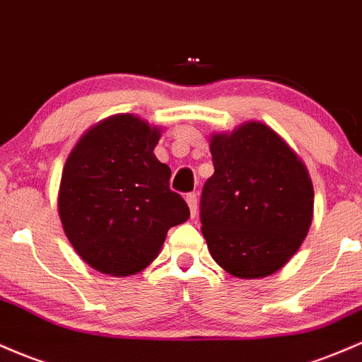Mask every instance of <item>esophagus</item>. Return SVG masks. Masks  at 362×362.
Instances as JSON below:
<instances>
[{
  "label": "esophagus",
  "mask_w": 362,
  "mask_h": 362,
  "mask_svg": "<svg viewBox=\"0 0 362 362\" xmlns=\"http://www.w3.org/2000/svg\"><path fill=\"white\" fill-rule=\"evenodd\" d=\"M185 201H187L189 209H190V216H196L197 214V196L194 192H190L185 196Z\"/></svg>",
  "instance_id": "obj_1"
}]
</instances>
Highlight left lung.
Listing matches in <instances>:
<instances>
[{"instance_id": "8db88e82", "label": "left lung", "mask_w": 362, "mask_h": 362, "mask_svg": "<svg viewBox=\"0 0 362 362\" xmlns=\"http://www.w3.org/2000/svg\"><path fill=\"white\" fill-rule=\"evenodd\" d=\"M214 173L201 196L202 235L237 278L278 272L309 232L315 190L308 168L273 129L247 122L209 141Z\"/></svg>"}]
</instances>
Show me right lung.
I'll return each mask as SVG.
<instances>
[{"label":"right lung","instance_id":"add662e5","mask_svg":"<svg viewBox=\"0 0 362 362\" xmlns=\"http://www.w3.org/2000/svg\"><path fill=\"white\" fill-rule=\"evenodd\" d=\"M160 127L113 115L78 139L63 166L58 213L75 252L98 272L127 276L153 263L189 206L154 156Z\"/></svg>","mask_w":362,"mask_h":362}]
</instances>
